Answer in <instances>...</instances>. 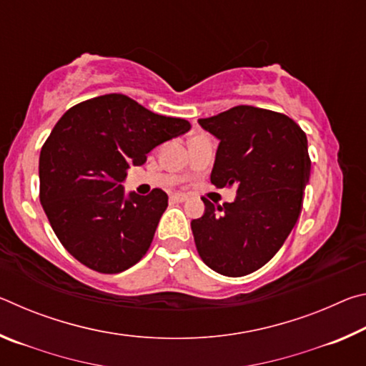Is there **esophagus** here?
I'll return each mask as SVG.
<instances>
[{"label":"esophagus","mask_w":366,"mask_h":366,"mask_svg":"<svg viewBox=\"0 0 366 366\" xmlns=\"http://www.w3.org/2000/svg\"><path fill=\"white\" fill-rule=\"evenodd\" d=\"M171 200L181 203V202L187 200V195H185V194H172V195H171Z\"/></svg>","instance_id":"esophagus-1"}]
</instances>
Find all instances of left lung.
I'll use <instances>...</instances> for the list:
<instances>
[{
  "label": "left lung",
  "mask_w": 366,
  "mask_h": 366,
  "mask_svg": "<svg viewBox=\"0 0 366 366\" xmlns=\"http://www.w3.org/2000/svg\"><path fill=\"white\" fill-rule=\"evenodd\" d=\"M219 140L212 171L216 187H237L232 203L192 219L198 255L209 268L240 277L281 249L302 212L312 161L307 135L286 114L240 104L198 119Z\"/></svg>",
  "instance_id": "obj_1"
}]
</instances>
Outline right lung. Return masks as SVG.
Returning a JSON list of instances; mask_svg holds the SVG:
<instances>
[{"instance_id": "1", "label": "right lung", "mask_w": 366, "mask_h": 366, "mask_svg": "<svg viewBox=\"0 0 366 366\" xmlns=\"http://www.w3.org/2000/svg\"><path fill=\"white\" fill-rule=\"evenodd\" d=\"M190 131V122L154 114L109 94L72 107L40 152V202L59 242L98 272L131 268L150 249L168 195L126 194L131 166L153 148Z\"/></svg>"}]
</instances>
